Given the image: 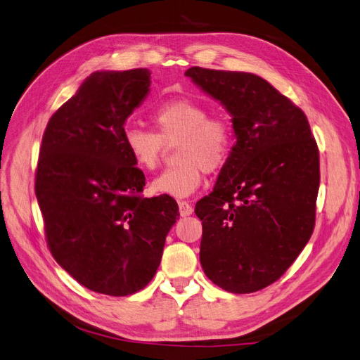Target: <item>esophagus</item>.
<instances>
[{"mask_svg": "<svg viewBox=\"0 0 360 360\" xmlns=\"http://www.w3.org/2000/svg\"><path fill=\"white\" fill-rule=\"evenodd\" d=\"M179 210L181 216H189L193 212V207L189 204V201H179Z\"/></svg>", "mask_w": 360, "mask_h": 360, "instance_id": "1", "label": "esophagus"}]
</instances>
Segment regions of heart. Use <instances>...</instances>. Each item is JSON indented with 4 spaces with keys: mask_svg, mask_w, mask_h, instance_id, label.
Returning a JSON list of instances; mask_svg holds the SVG:
<instances>
[{
    "mask_svg": "<svg viewBox=\"0 0 360 360\" xmlns=\"http://www.w3.org/2000/svg\"><path fill=\"white\" fill-rule=\"evenodd\" d=\"M210 111L186 97L162 102L150 114L153 130L127 126L123 141L135 165L156 171L165 147L176 146V167L162 172L151 189L176 198L189 197L200 188L204 172L221 171L233 153L236 135L224 117H209Z\"/></svg>",
    "mask_w": 360,
    "mask_h": 360,
    "instance_id": "b5f03b06",
    "label": "heart"
}]
</instances>
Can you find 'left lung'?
<instances>
[{"instance_id":"left-lung-1","label":"left lung","mask_w":360,"mask_h":360,"mask_svg":"<svg viewBox=\"0 0 360 360\" xmlns=\"http://www.w3.org/2000/svg\"><path fill=\"white\" fill-rule=\"evenodd\" d=\"M184 75L226 108L237 139L213 191L195 205L202 270L225 291L263 290L314 231L317 143L300 108L259 76L198 66Z\"/></svg>"}]
</instances>
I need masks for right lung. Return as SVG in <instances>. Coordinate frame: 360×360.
<instances>
[{
    "label": "right lung",
    "mask_w": 360,
    "mask_h": 360,
    "mask_svg": "<svg viewBox=\"0 0 360 360\" xmlns=\"http://www.w3.org/2000/svg\"><path fill=\"white\" fill-rule=\"evenodd\" d=\"M148 69L94 72L49 118L36 197L52 257L91 291L129 296L153 279L179 219L169 195L144 198L124 122L146 99Z\"/></svg>",
    "instance_id": "obj_1"
}]
</instances>
